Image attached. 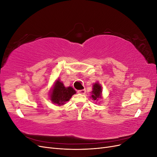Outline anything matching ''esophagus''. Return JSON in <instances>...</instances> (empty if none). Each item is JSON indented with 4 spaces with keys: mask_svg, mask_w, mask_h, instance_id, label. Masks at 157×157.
Instances as JSON below:
<instances>
[{
    "mask_svg": "<svg viewBox=\"0 0 157 157\" xmlns=\"http://www.w3.org/2000/svg\"><path fill=\"white\" fill-rule=\"evenodd\" d=\"M78 92L79 94H86V90L84 89V90H78Z\"/></svg>",
    "mask_w": 157,
    "mask_h": 157,
    "instance_id": "34e87169",
    "label": "esophagus"
}]
</instances>
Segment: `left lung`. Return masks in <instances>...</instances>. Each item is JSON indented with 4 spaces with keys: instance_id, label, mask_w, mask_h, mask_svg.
<instances>
[{
    "instance_id": "1",
    "label": "left lung",
    "mask_w": 157,
    "mask_h": 157,
    "mask_svg": "<svg viewBox=\"0 0 157 157\" xmlns=\"http://www.w3.org/2000/svg\"><path fill=\"white\" fill-rule=\"evenodd\" d=\"M102 86L98 82H95L93 84L92 91L91 92V98L92 100L96 102H98L99 99H102Z\"/></svg>"
}]
</instances>
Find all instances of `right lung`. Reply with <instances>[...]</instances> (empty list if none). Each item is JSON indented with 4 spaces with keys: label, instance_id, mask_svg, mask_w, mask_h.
I'll list each match as a JSON object with an SVG mask.
<instances>
[{
    "label": "right lung",
    "instance_id": "right-lung-1",
    "mask_svg": "<svg viewBox=\"0 0 157 157\" xmlns=\"http://www.w3.org/2000/svg\"><path fill=\"white\" fill-rule=\"evenodd\" d=\"M76 91L71 86L65 87L63 83L58 78L54 82L50 92V99L52 103L56 105L61 106L69 101Z\"/></svg>",
    "mask_w": 157,
    "mask_h": 157
}]
</instances>
